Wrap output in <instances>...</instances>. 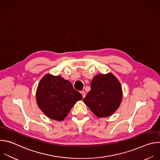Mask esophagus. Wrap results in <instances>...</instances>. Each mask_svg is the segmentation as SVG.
<instances>
[{
    "label": "esophagus",
    "instance_id": "obj_1",
    "mask_svg": "<svg viewBox=\"0 0 160 160\" xmlns=\"http://www.w3.org/2000/svg\"><path fill=\"white\" fill-rule=\"evenodd\" d=\"M80 93L82 94L83 98H84L85 97V91H84V90H82L81 92H80Z\"/></svg>",
    "mask_w": 160,
    "mask_h": 160
}]
</instances>
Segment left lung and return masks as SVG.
Wrapping results in <instances>:
<instances>
[{
    "mask_svg": "<svg viewBox=\"0 0 160 160\" xmlns=\"http://www.w3.org/2000/svg\"><path fill=\"white\" fill-rule=\"evenodd\" d=\"M90 88L83 101L98 117H109L119 108L122 90L112 74L96 75L91 82Z\"/></svg>",
    "mask_w": 160,
    "mask_h": 160,
    "instance_id": "8db88e82",
    "label": "left lung"
}]
</instances>
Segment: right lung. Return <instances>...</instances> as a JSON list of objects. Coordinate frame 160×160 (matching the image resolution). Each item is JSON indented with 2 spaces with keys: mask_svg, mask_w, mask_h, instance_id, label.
Masks as SVG:
<instances>
[{
  "mask_svg": "<svg viewBox=\"0 0 160 160\" xmlns=\"http://www.w3.org/2000/svg\"><path fill=\"white\" fill-rule=\"evenodd\" d=\"M37 102L49 118L62 121L82 95L75 90L70 81L50 74L40 80L36 94Z\"/></svg>",
  "mask_w": 160,
  "mask_h": 160,
  "instance_id": "add662e5",
  "label": "right lung"
}]
</instances>
